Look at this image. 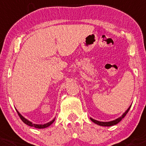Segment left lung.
I'll return each mask as SVG.
<instances>
[{
    "label": "left lung",
    "instance_id": "left-lung-1",
    "mask_svg": "<svg viewBox=\"0 0 146 146\" xmlns=\"http://www.w3.org/2000/svg\"><path fill=\"white\" fill-rule=\"evenodd\" d=\"M131 106H130L129 107L128 109H127V110H126L125 112H124V113H123L122 115H121V116H120L119 117L115 119L112 120V121H98V120L94 119H93V118H91V117H90V119H91V121H93V122H94V123H95V124H98V125H99V126H102V127H111V126L115 125V124H117V123L119 122V121H121V120L122 119L126 116V115H127V114L128 113V112H129V109H130Z\"/></svg>",
    "mask_w": 146,
    "mask_h": 146
}]
</instances>
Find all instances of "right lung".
<instances>
[{"label": "right lung", "instance_id": "1", "mask_svg": "<svg viewBox=\"0 0 146 146\" xmlns=\"http://www.w3.org/2000/svg\"><path fill=\"white\" fill-rule=\"evenodd\" d=\"M17 113H18V115H19V117H20L21 119L22 120V121H23V122L25 123V124H27L28 126H30V127H35V128H36V129H44V128H46V127H49V126H50L51 124H52V123H53L54 121H55V118L51 120V121H49V122L46 123V124H34V123H32V122H31V121H30L29 120L27 119L26 118L22 116V115H21V114L19 113V112H18L17 110Z\"/></svg>", "mask_w": 146, "mask_h": 146}]
</instances>
